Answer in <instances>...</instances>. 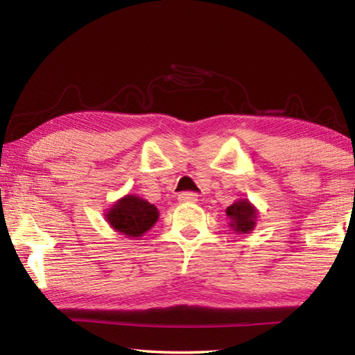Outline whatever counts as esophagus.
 I'll return each instance as SVG.
<instances>
[{"label":"esophagus","instance_id":"34e87169","mask_svg":"<svg viewBox=\"0 0 355 355\" xmlns=\"http://www.w3.org/2000/svg\"><path fill=\"white\" fill-rule=\"evenodd\" d=\"M197 196L196 192H182V194L178 196V202L182 203H192V202H197Z\"/></svg>","mask_w":355,"mask_h":355}]
</instances>
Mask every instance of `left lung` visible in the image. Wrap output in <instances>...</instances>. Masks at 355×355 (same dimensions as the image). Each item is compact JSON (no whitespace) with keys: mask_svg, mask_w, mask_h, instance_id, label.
<instances>
[{"mask_svg":"<svg viewBox=\"0 0 355 355\" xmlns=\"http://www.w3.org/2000/svg\"><path fill=\"white\" fill-rule=\"evenodd\" d=\"M230 227L236 233H250L257 224V208L248 199L236 200L225 209Z\"/></svg>","mask_w":355,"mask_h":355,"instance_id":"1","label":"left lung"}]
</instances>
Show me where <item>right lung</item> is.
<instances>
[{
  "mask_svg": "<svg viewBox=\"0 0 355 355\" xmlns=\"http://www.w3.org/2000/svg\"><path fill=\"white\" fill-rule=\"evenodd\" d=\"M158 209L137 196H125L106 211V220L116 232L128 238H139L158 220Z\"/></svg>",
  "mask_w": 355,
  "mask_h": 355,
  "instance_id": "add662e5",
  "label": "right lung"
}]
</instances>
